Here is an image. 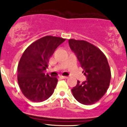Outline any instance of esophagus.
<instances>
[{
  "label": "esophagus",
  "instance_id": "esophagus-1",
  "mask_svg": "<svg viewBox=\"0 0 127 127\" xmlns=\"http://www.w3.org/2000/svg\"><path fill=\"white\" fill-rule=\"evenodd\" d=\"M61 78H62V79H67V78H68V77H67V76H61Z\"/></svg>",
  "mask_w": 127,
  "mask_h": 127
}]
</instances>
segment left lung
<instances>
[{
  "label": "left lung",
  "mask_w": 127,
  "mask_h": 127,
  "mask_svg": "<svg viewBox=\"0 0 127 127\" xmlns=\"http://www.w3.org/2000/svg\"><path fill=\"white\" fill-rule=\"evenodd\" d=\"M69 44L86 77V81L82 83L77 81L72 93L81 104H95L104 96L109 86L111 74L107 58L101 50L87 41L71 39Z\"/></svg>",
  "instance_id": "obj_1"
}]
</instances>
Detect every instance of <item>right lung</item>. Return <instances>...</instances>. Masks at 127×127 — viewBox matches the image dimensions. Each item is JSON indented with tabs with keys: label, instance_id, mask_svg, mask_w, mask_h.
I'll return each mask as SVG.
<instances>
[{
	"label": "right lung",
	"instance_id": "1",
	"mask_svg": "<svg viewBox=\"0 0 127 127\" xmlns=\"http://www.w3.org/2000/svg\"><path fill=\"white\" fill-rule=\"evenodd\" d=\"M65 41L62 37L47 35L25 50L18 65V82L25 97L31 101H44L53 93L58 79L45 74L44 71L50 57Z\"/></svg>",
	"mask_w": 127,
	"mask_h": 127
}]
</instances>
